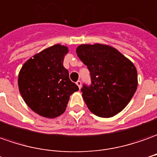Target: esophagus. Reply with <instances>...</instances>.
Segmentation results:
<instances>
[{
  "instance_id": "obj_1",
  "label": "esophagus",
  "mask_w": 157,
  "mask_h": 157,
  "mask_svg": "<svg viewBox=\"0 0 157 157\" xmlns=\"http://www.w3.org/2000/svg\"><path fill=\"white\" fill-rule=\"evenodd\" d=\"M76 85H78V88H79V89H80L81 88V85H82V84H81V81L80 80H78L76 82Z\"/></svg>"
}]
</instances>
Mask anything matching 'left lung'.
I'll list each match as a JSON object with an SVG mask.
<instances>
[{"label": "left lung", "mask_w": 157, "mask_h": 157, "mask_svg": "<svg viewBox=\"0 0 157 157\" xmlns=\"http://www.w3.org/2000/svg\"><path fill=\"white\" fill-rule=\"evenodd\" d=\"M76 53L90 72L91 85L81 89L90 111L102 118L113 117L122 111L138 87L134 64L107 44H81Z\"/></svg>", "instance_id": "left-lung-1"}]
</instances>
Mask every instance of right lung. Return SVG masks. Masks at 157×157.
Returning a JSON list of instances; mask_svg holds the SVG:
<instances>
[{"instance_id":"right-lung-1","label":"right lung","mask_w":157,"mask_h":157,"mask_svg":"<svg viewBox=\"0 0 157 157\" xmlns=\"http://www.w3.org/2000/svg\"><path fill=\"white\" fill-rule=\"evenodd\" d=\"M68 48L56 44L36 54L19 73V92L29 108L45 118L64 113L70 96L78 90L63 66Z\"/></svg>"}]
</instances>
